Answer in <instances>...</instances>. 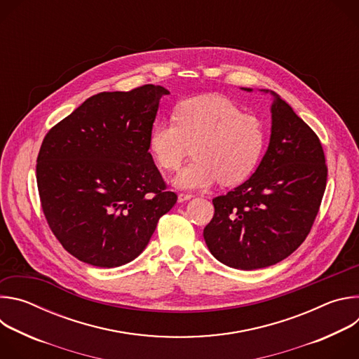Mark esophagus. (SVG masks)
<instances>
[{
  "mask_svg": "<svg viewBox=\"0 0 359 359\" xmlns=\"http://www.w3.org/2000/svg\"><path fill=\"white\" fill-rule=\"evenodd\" d=\"M191 197H193V194H190V193H180V194L177 196V200H179L180 203H183V201L190 200Z\"/></svg>",
  "mask_w": 359,
  "mask_h": 359,
  "instance_id": "34e87169",
  "label": "esophagus"
}]
</instances>
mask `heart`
Masks as SVG:
<instances>
[{"instance_id": "b5f03b06", "label": "heart", "mask_w": 359, "mask_h": 359, "mask_svg": "<svg viewBox=\"0 0 359 359\" xmlns=\"http://www.w3.org/2000/svg\"><path fill=\"white\" fill-rule=\"evenodd\" d=\"M173 121L151 128L149 149L165 170H177L191 153L194 159L175 177L182 189H201L220 182L234 186L257 169L266 147L264 123L243 114L222 95H201L176 105Z\"/></svg>"}]
</instances>
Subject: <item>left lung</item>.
Returning a JSON list of instances; mask_svg holds the SVG:
<instances>
[{
	"label": "left lung",
	"mask_w": 359,
	"mask_h": 359,
	"mask_svg": "<svg viewBox=\"0 0 359 359\" xmlns=\"http://www.w3.org/2000/svg\"><path fill=\"white\" fill-rule=\"evenodd\" d=\"M271 95V136L263 161L248 180L213 198L215 216L203 230L210 252L233 269L257 270L287 259L309 236L327 186L318 136Z\"/></svg>",
	"instance_id": "8db88e82"
}]
</instances>
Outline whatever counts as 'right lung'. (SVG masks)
<instances>
[{
  "instance_id": "obj_1",
  "label": "right lung",
  "mask_w": 359,
  "mask_h": 359,
  "mask_svg": "<svg viewBox=\"0 0 359 359\" xmlns=\"http://www.w3.org/2000/svg\"><path fill=\"white\" fill-rule=\"evenodd\" d=\"M168 93L150 83L100 92L45 135L36 159L42 212L78 260L102 269L135 260L177 201L149 153Z\"/></svg>"
}]
</instances>
